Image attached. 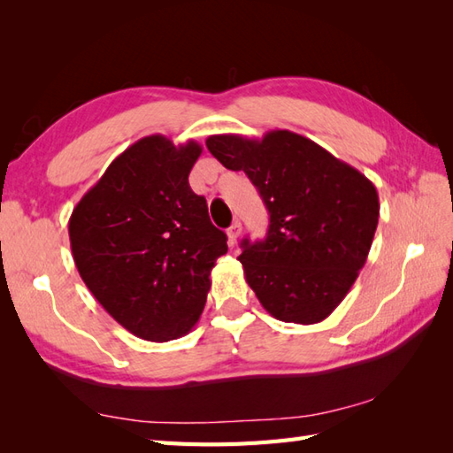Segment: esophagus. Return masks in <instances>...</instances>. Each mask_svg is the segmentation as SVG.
Wrapping results in <instances>:
<instances>
[{
    "instance_id": "34e87169",
    "label": "esophagus",
    "mask_w": 453,
    "mask_h": 453,
    "mask_svg": "<svg viewBox=\"0 0 453 453\" xmlns=\"http://www.w3.org/2000/svg\"><path fill=\"white\" fill-rule=\"evenodd\" d=\"M239 235H242V224H239V221H234L232 226H229V229H227V237H229V245H235L237 243V239H239Z\"/></svg>"
}]
</instances>
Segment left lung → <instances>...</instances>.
Instances as JSON below:
<instances>
[{
	"mask_svg": "<svg viewBox=\"0 0 453 453\" xmlns=\"http://www.w3.org/2000/svg\"><path fill=\"white\" fill-rule=\"evenodd\" d=\"M206 148L251 179L271 214L265 242L243 239L237 257L258 302L284 323L326 319L368 258L380 218L373 182L290 130L218 134Z\"/></svg>",
	"mask_w": 453,
	"mask_h": 453,
	"instance_id": "1",
	"label": "left lung"
}]
</instances>
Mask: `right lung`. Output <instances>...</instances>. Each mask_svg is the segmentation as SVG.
<instances>
[{
	"label": "right lung",
	"instance_id": "right-lung-1",
	"mask_svg": "<svg viewBox=\"0 0 453 453\" xmlns=\"http://www.w3.org/2000/svg\"><path fill=\"white\" fill-rule=\"evenodd\" d=\"M202 146L153 134L114 159L73 208L70 245L85 286L114 321L143 341L190 333L210 273L227 253L206 198L192 192Z\"/></svg>",
	"mask_w": 453,
	"mask_h": 453
}]
</instances>
